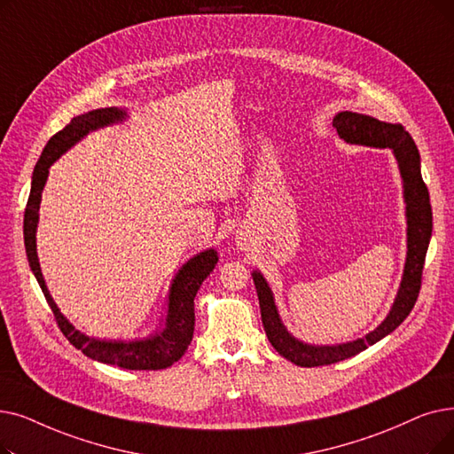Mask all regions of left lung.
<instances>
[{
	"instance_id": "8db88e82",
	"label": "left lung",
	"mask_w": 454,
	"mask_h": 454,
	"mask_svg": "<svg viewBox=\"0 0 454 454\" xmlns=\"http://www.w3.org/2000/svg\"><path fill=\"white\" fill-rule=\"evenodd\" d=\"M332 126L338 129V135L348 145L393 150V155H395L399 163L404 187L408 250L401 287L387 317L372 332H369L365 338L341 345H309L293 338L280 319L272 291L265 282L263 274L252 270V280L260 299L262 321L270 345L278 350L280 356L301 367H319L347 360L354 356V354L365 350L369 345H374L386 338L387 333H391L408 317V313L419 297L425 255L432 235V207L428 189L421 178L419 150L410 133L401 124L380 122L379 118L352 111L338 113L333 116Z\"/></svg>"
}]
</instances>
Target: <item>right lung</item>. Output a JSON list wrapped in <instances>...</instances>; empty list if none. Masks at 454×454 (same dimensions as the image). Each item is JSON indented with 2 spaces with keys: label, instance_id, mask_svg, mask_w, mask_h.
<instances>
[{
  "label": "right lung",
  "instance_id": "obj_1",
  "mask_svg": "<svg viewBox=\"0 0 454 454\" xmlns=\"http://www.w3.org/2000/svg\"><path fill=\"white\" fill-rule=\"evenodd\" d=\"M128 113L118 107L94 109L85 114L74 116L68 126H65L61 131H57L51 137L41 153V160H38L33 170L31 192L26 206V213H24V243H26L29 267L55 315V321L67 336V340L75 348H80L85 356L102 364L118 365L129 371H157V369H167L174 362H178L185 354L187 347L191 345L192 332H194V297L196 293H199L202 282L215 269L216 262H219V258H216V250L209 248L196 254L194 258H191L178 270V274L174 276L170 293H168V311L165 319V328L161 332L153 333V336H148L145 340H133V341L94 340L85 336V333H82L80 330H75L53 302L44 282L41 263H38V255H36L38 207H41L43 189L48 180L50 167L75 143H80L90 131L106 128L109 124L122 122Z\"/></svg>",
  "mask_w": 454,
  "mask_h": 454
}]
</instances>
